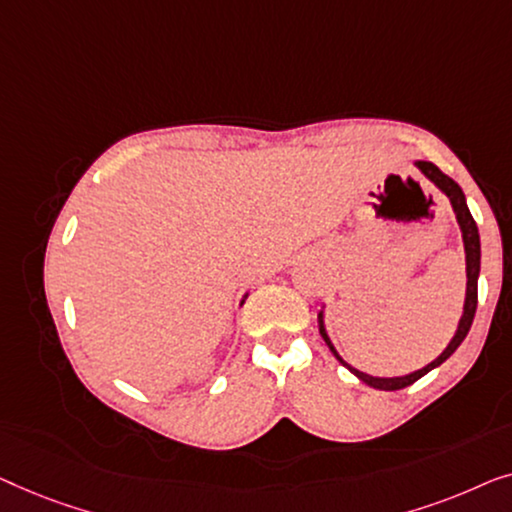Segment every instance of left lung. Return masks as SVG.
<instances>
[{
	"mask_svg": "<svg viewBox=\"0 0 512 512\" xmlns=\"http://www.w3.org/2000/svg\"><path fill=\"white\" fill-rule=\"evenodd\" d=\"M415 167L422 171L424 176L429 178L431 183L438 185V190H443L445 194H448L450 204L452 208H455V215H457V222L459 227H462V236H464V250H466V301H464V315L462 320H459V327H457V334L452 336V341L448 343V348H445L441 355H438L434 362L424 366V369L410 373V376H401V378H373L369 376V373H362L357 369H352V366L348 362H343V357L338 355L334 345H331L327 331H325V325H322V313L318 315L320 318V334L322 338H325V343L329 345V350L334 352V357L341 362L345 369H348L350 373H355V376L362 380V383L376 387V390H403V387L413 385L415 380H420L422 376H427V373L431 369H436V366H441L445 359H448L452 352H455L459 345H462V341L466 338V334H469V329L473 325V318H475V308H478V273H480V236H478V227H475V220L473 215L469 211V206H466V199H464V192L462 187H459L455 181H452L450 176H445L441 169L436 167V164L431 162H424V160H417Z\"/></svg>",
	"mask_w": 512,
	"mask_h": 512,
	"instance_id": "obj_1",
	"label": "left lung"
}]
</instances>
